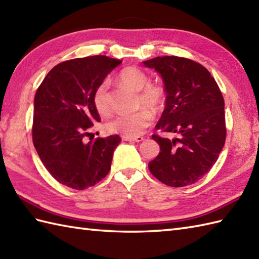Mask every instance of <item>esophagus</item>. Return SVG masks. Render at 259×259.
I'll return each mask as SVG.
<instances>
[{
  "label": "esophagus",
  "mask_w": 259,
  "mask_h": 259,
  "mask_svg": "<svg viewBox=\"0 0 259 259\" xmlns=\"http://www.w3.org/2000/svg\"><path fill=\"white\" fill-rule=\"evenodd\" d=\"M122 139L124 141H136V142H141L142 140H145L144 137L138 136V137H122Z\"/></svg>",
  "instance_id": "obj_1"
}]
</instances>
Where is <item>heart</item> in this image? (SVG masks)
Instances as JSON below:
<instances>
[{
    "mask_svg": "<svg viewBox=\"0 0 259 259\" xmlns=\"http://www.w3.org/2000/svg\"><path fill=\"white\" fill-rule=\"evenodd\" d=\"M121 83L139 92L138 102L153 112L162 109L166 95L160 85L148 84L149 78L144 71L138 68H125L119 73ZM109 82L102 81L93 93V104L100 114H107L110 111L109 103ZM152 114L145 108L134 113H119L106 123V130L109 134H119L123 137H138L144 129L150 124Z\"/></svg>",
    "mask_w": 259,
    "mask_h": 259,
    "instance_id": "obj_1",
    "label": "heart"
}]
</instances>
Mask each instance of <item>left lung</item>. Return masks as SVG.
Listing matches in <instances>:
<instances>
[{"instance_id":"left-lung-1","label":"left lung","mask_w":259,"mask_h":259,"mask_svg":"<svg viewBox=\"0 0 259 259\" xmlns=\"http://www.w3.org/2000/svg\"><path fill=\"white\" fill-rule=\"evenodd\" d=\"M142 63L160 74L167 96L156 129L178 136H152L160 152L148 167L167 186L195 184L217 161L226 140L221 89L205 67L189 59L166 56Z\"/></svg>"}]
</instances>
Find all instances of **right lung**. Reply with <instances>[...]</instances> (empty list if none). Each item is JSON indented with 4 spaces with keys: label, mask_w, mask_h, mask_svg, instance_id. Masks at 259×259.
Instances as JSON below:
<instances>
[{
    "label": "right lung",
    "mask_w": 259,
    "mask_h": 259,
    "mask_svg": "<svg viewBox=\"0 0 259 259\" xmlns=\"http://www.w3.org/2000/svg\"><path fill=\"white\" fill-rule=\"evenodd\" d=\"M122 62L106 56L72 59L47 74L34 97L32 139L42 163L60 184L83 190L108 175L118 135L84 142L100 117L97 87Z\"/></svg>",
    "instance_id": "1"
}]
</instances>
